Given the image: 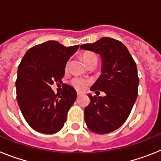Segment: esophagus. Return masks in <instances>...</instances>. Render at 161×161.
<instances>
[{"label": "esophagus", "mask_w": 161, "mask_h": 161, "mask_svg": "<svg viewBox=\"0 0 161 161\" xmlns=\"http://www.w3.org/2000/svg\"><path fill=\"white\" fill-rule=\"evenodd\" d=\"M82 95H84L83 92H80V91H77V97H80V96H82Z\"/></svg>", "instance_id": "1"}]
</instances>
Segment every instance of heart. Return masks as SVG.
Wrapping results in <instances>:
<instances>
[{
	"label": "heart",
	"instance_id": "b5f03b06",
	"mask_svg": "<svg viewBox=\"0 0 161 161\" xmlns=\"http://www.w3.org/2000/svg\"><path fill=\"white\" fill-rule=\"evenodd\" d=\"M82 58H83L84 61L87 65L93 59H97V55L94 53L90 52H84L82 54ZM68 62L67 63V67H68ZM90 80L87 79V78L81 77V76H76V77H73L71 80L70 83L75 89H78V90H82V89H85V88L87 87L88 85L90 84Z\"/></svg>",
	"mask_w": 161,
	"mask_h": 161
}]
</instances>
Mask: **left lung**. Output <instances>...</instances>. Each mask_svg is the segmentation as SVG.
I'll use <instances>...</instances> for the list:
<instances>
[{
	"instance_id": "8db88e82",
	"label": "left lung",
	"mask_w": 161,
	"mask_h": 161,
	"mask_svg": "<svg viewBox=\"0 0 161 161\" xmlns=\"http://www.w3.org/2000/svg\"><path fill=\"white\" fill-rule=\"evenodd\" d=\"M80 48L102 56V74L90 89L106 93L97 97L88 95L90 103L85 108V123L94 133H109L125 123L137 98L136 64L124 44L112 38L105 37Z\"/></svg>"
}]
</instances>
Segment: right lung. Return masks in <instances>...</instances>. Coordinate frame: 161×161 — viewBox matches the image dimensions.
Segmentation results:
<instances>
[{
	"label": "right lung",
	"instance_id": "obj_1",
	"mask_svg": "<svg viewBox=\"0 0 161 161\" xmlns=\"http://www.w3.org/2000/svg\"><path fill=\"white\" fill-rule=\"evenodd\" d=\"M78 47L47 41L28 50L18 66L17 101L24 119L36 131L54 134L63 128L76 91L64 84L60 94H55L51 85L62 82L67 61Z\"/></svg>",
	"mask_w": 161,
	"mask_h": 161
}]
</instances>
